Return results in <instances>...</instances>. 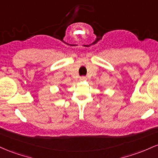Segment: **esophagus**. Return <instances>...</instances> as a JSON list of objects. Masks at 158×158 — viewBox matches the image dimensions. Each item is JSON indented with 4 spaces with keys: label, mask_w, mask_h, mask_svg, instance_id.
<instances>
[{
    "label": "esophagus",
    "mask_w": 158,
    "mask_h": 158,
    "mask_svg": "<svg viewBox=\"0 0 158 158\" xmlns=\"http://www.w3.org/2000/svg\"><path fill=\"white\" fill-rule=\"evenodd\" d=\"M86 79L87 78H86V77H85V76H82V77H81V78H80L81 81H86Z\"/></svg>",
    "instance_id": "34e87169"
}]
</instances>
